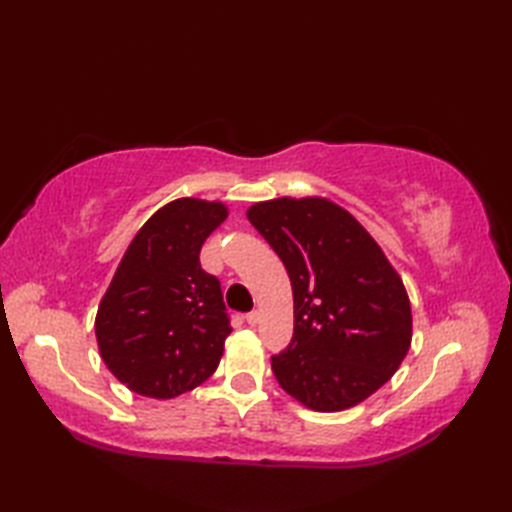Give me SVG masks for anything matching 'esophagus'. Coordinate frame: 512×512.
I'll return each instance as SVG.
<instances>
[{
    "label": "esophagus",
    "mask_w": 512,
    "mask_h": 512,
    "mask_svg": "<svg viewBox=\"0 0 512 512\" xmlns=\"http://www.w3.org/2000/svg\"><path fill=\"white\" fill-rule=\"evenodd\" d=\"M257 321H259V312L253 310V312L246 314V323H248V325H257Z\"/></svg>",
    "instance_id": "esophagus-1"
}]
</instances>
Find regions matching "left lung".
<instances>
[{
  "label": "left lung",
  "mask_w": 512,
  "mask_h": 512,
  "mask_svg": "<svg viewBox=\"0 0 512 512\" xmlns=\"http://www.w3.org/2000/svg\"><path fill=\"white\" fill-rule=\"evenodd\" d=\"M246 215L284 262L295 299V334L270 358L279 385L312 411L363 402L411 345V303L396 268L328 198H275Z\"/></svg>",
  "instance_id": "8db88e82"
}]
</instances>
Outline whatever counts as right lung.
<instances>
[{
	"label": "right lung",
	"instance_id": "right-lung-1",
	"mask_svg": "<svg viewBox=\"0 0 512 512\" xmlns=\"http://www.w3.org/2000/svg\"><path fill=\"white\" fill-rule=\"evenodd\" d=\"M226 215L222 202L178 198L127 246L94 330L103 363L134 394L176 398L220 365L233 328L220 281L200 266V248Z\"/></svg>",
	"mask_w": 512,
	"mask_h": 512
}]
</instances>
